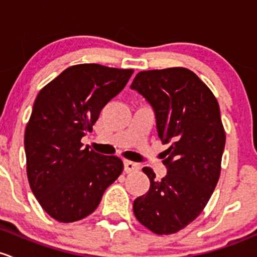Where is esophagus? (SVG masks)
<instances>
[{"instance_id":"34e87169","label":"esophagus","mask_w":257,"mask_h":257,"mask_svg":"<svg viewBox=\"0 0 257 257\" xmlns=\"http://www.w3.org/2000/svg\"><path fill=\"white\" fill-rule=\"evenodd\" d=\"M123 166H125V172H126V173H131V172H137L140 169V166L137 165V163L131 162V161H125Z\"/></svg>"}]
</instances>
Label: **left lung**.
I'll return each mask as SVG.
<instances>
[{"label": "left lung", "instance_id": "left-lung-1", "mask_svg": "<svg viewBox=\"0 0 257 257\" xmlns=\"http://www.w3.org/2000/svg\"><path fill=\"white\" fill-rule=\"evenodd\" d=\"M131 88L152 105L158 136L171 144L163 152L165 178L142 168L151 186L134 202L135 216L155 234H174L204 210L220 177L226 137L218 100L182 67L140 71Z\"/></svg>", "mask_w": 257, "mask_h": 257}]
</instances>
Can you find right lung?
Wrapping results in <instances>:
<instances>
[{
	"mask_svg": "<svg viewBox=\"0 0 257 257\" xmlns=\"http://www.w3.org/2000/svg\"><path fill=\"white\" fill-rule=\"evenodd\" d=\"M132 73L100 64L73 65L37 95L25 131L27 177L41 207L57 221L90 215L122 173L121 158L83 147L81 139Z\"/></svg>",
	"mask_w": 257,
	"mask_h": 257,
	"instance_id": "obj_1",
	"label": "right lung"
}]
</instances>
